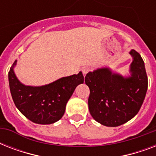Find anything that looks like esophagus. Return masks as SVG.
Masks as SVG:
<instances>
[{"mask_svg":"<svg viewBox=\"0 0 156 156\" xmlns=\"http://www.w3.org/2000/svg\"><path fill=\"white\" fill-rule=\"evenodd\" d=\"M82 70H83V73L84 75H86L87 73L90 71V68L89 67H83V69H82Z\"/></svg>","mask_w":156,"mask_h":156,"instance_id":"obj_1","label":"esophagus"}]
</instances>
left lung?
Instances as JSON below:
<instances>
[{
	"instance_id": "1",
	"label": "left lung",
	"mask_w": 156,
	"mask_h": 156,
	"mask_svg": "<svg viewBox=\"0 0 156 156\" xmlns=\"http://www.w3.org/2000/svg\"><path fill=\"white\" fill-rule=\"evenodd\" d=\"M133 61L129 75L113 73L109 68L89 72L85 83L90 88L89 111L103 126L116 127L136 116L145 99L148 81L145 65L140 54L130 50Z\"/></svg>"
}]
</instances>
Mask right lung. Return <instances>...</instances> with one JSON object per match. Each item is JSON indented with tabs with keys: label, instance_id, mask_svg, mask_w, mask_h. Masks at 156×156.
<instances>
[{
	"label": "right lung",
	"instance_id": "add662e5",
	"mask_svg": "<svg viewBox=\"0 0 156 156\" xmlns=\"http://www.w3.org/2000/svg\"><path fill=\"white\" fill-rule=\"evenodd\" d=\"M13 62L9 72V89L17 108L34 123L49 125L59 121L66 111V104L77 86L84 82L82 72L63 77L40 87L26 86L18 80Z\"/></svg>",
	"mask_w": 156,
	"mask_h": 156
}]
</instances>
